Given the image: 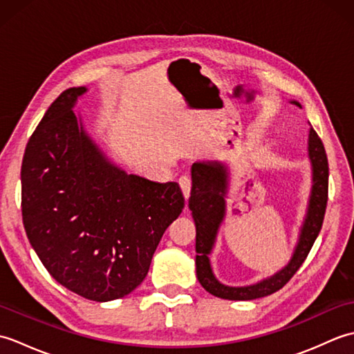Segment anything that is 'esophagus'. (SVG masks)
I'll return each mask as SVG.
<instances>
[{
    "mask_svg": "<svg viewBox=\"0 0 354 354\" xmlns=\"http://www.w3.org/2000/svg\"><path fill=\"white\" fill-rule=\"evenodd\" d=\"M179 185H181L183 189V193L185 198L190 196V190H192V179L189 175H183L181 178H179Z\"/></svg>",
    "mask_w": 354,
    "mask_h": 354,
    "instance_id": "esophagus-1",
    "label": "esophagus"
}]
</instances>
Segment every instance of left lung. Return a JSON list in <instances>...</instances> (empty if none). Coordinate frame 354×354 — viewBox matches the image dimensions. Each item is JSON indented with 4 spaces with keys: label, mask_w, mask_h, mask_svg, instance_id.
I'll use <instances>...</instances> for the list:
<instances>
[{
    "label": "left lung",
    "mask_w": 354,
    "mask_h": 354,
    "mask_svg": "<svg viewBox=\"0 0 354 354\" xmlns=\"http://www.w3.org/2000/svg\"><path fill=\"white\" fill-rule=\"evenodd\" d=\"M290 103L301 108L297 100ZM307 155L312 167V187L307 209L301 227H299L297 245L288 265L277 270L274 275L250 284L227 286L217 280L209 254L216 245L217 232L227 216V198L230 184L228 165L222 161H198L192 165V193L189 208L196 225V275L198 280L212 295L231 301H250L268 297L280 290L288 283L299 266L303 265L307 254L317 240L322 221H324L328 192V162L322 141L318 133L309 129L307 138Z\"/></svg>",
    "instance_id": "obj_1"
}]
</instances>
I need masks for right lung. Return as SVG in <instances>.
I'll return each instance as SVG.
<instances>
[{"label":"right lung","mask_w":354,"mask_h":354,"mask_svg":"<svg viewBox=\"0 0 354 354\" xmlns=\"http://www.w3.org/2000/svg\"><path fill=\"white\" fill-rule=\"evenodd\" d=\"M86 86L51 103L21 167L22 222L45 269L64 288L106 303L145 280L158 243L181 214L178 183L129 175L74 114Z\"/></svg>","instance_id":"1"}]
</instances>
